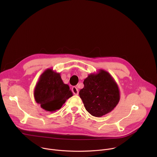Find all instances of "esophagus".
<instances>
[{"label":"esophagus","instance_id":"obj_1","mask_svg":"<svg viewBox=\"0 0 157 157\" xmlns=\"http://www.w3.org/2000/svg\"><path fill=\"white\" fill-rule=\"evenodd\" d=\"M72 91L75 95H78V94H79L78 89L75 86L72 87Z\"/></svg>","mask_w":157,"mask_h":157}]
</instances>
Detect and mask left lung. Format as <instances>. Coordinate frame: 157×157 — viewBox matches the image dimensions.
<instances>
[{
    "label": "left lung",
    "instance_id": "8db88e82",
    "mask_svg": "<svg viewBox=\"0 0 157 157\" xmlns=\"http://www.w3.org/2000/svg\"><path fill=\"white\" fill-rule=\"evenodd\" d=\"M79 94L88 113L97 117L113 110L120 100V91L114 79L107 71L99 70L84 80Z\"/></svg>",
    "mask_w": 157,
    "mask_h": 157
}]
</instances>
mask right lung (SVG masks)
<instances>
[{"mask_svg":"<svg viewBox=\"0 0 157 157\" xmlns=\"http://www.w3.org/2000/svg\"><path fill=\"white\" fill-rule=\"evenodd\" d=\"M33 94L36 102L50 113L59 109L67 99L73 96L69 86L63 82L60 73L50 68L40 75Z\"/></svg>","mask_w":157,"mask_h":157,"instance_id":"right-lung-1","label":"right lung"}]
</instances>
